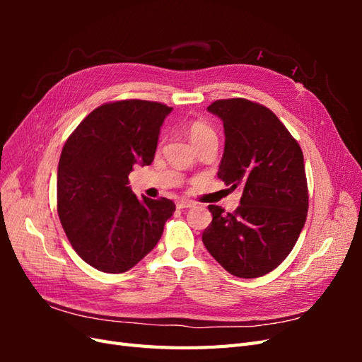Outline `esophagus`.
<instances>
[{
  "label": "esophagus",
  "instance_id": "1",
  "mask_svg": "<svg viewBox=\"0 0 362 362\" xmlns=\"http://www.w3.org/2000/svg\"><path fill=\"white\" fill-rule=\"evenodd\" d=\"M193 205H194V202H193V201H189V199H181V201L177 202V206H178V208H190V206H193Z\"/></svg>",
  "mask_w": 362,
  "mask_h": 362
}]
</instances>
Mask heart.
<instances>
[{
    "mask_svg": "<svg viewBox=\"0 0 362 362\" xmlns=\"http://www.w3.org/2000/svg\"><path fill=\"white\" fill-rule=\"evenodd\" d=\"M187 131H189V137L193 141L194 146H198L199 144L206 140H217L216 131L208 124L202 122V120H194V122L189 125Z\"/></svg>",
    "mask_w": 362,
    "mask_h": 362,
    "instance_id": "1",
    "label": "heart"
}]
</instances>
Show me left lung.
<instances>
[{
    "instance_id": "left-lung-1",
    "label": "left lung",
    "mask_w": 362,
    "mask_h": 362,
    "mask_svg": "<svg viewBox=\"0 0 362 362\" xmlns=\"http://www.w3.org/2000/svg\"><path fill=\"white\" fill-rule=\"evenodd\" d=\"M225 129L217 177L242 189L234 213L208 205L211 223L202 242L226 272L258 278L276 269L298 242L308 213L302 149L267 107L245 98L208 105Z\"/></svg>"
}]
</instances>
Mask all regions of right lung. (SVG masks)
Returning <instances> with one entry per match:
<instances>
[{
  "instance_id": "1",
  "label": "right lung",
  "mask_w": 362,
  "mask_h": 362,
  "mask_svg": "<svg viewBox=\"0 0 362 362\" xmlns=\"http://www.w3.org/2000/svg\"><path fill=\"white\" fill-rule=\"evenodd\" d=\"M166 104L122 100L87 115L62 149L57 213L83 261L105 273H124L156 247L175 211L170 199L144 201L128 187L134 164L154 160Z\"/></svg>"
}]
</instances>
